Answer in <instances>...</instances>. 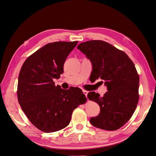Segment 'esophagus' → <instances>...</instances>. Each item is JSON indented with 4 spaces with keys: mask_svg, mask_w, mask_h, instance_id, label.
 <instances>
[{
    "mask_svg": "<svg viewBox=\"0 0 156 156\" xmlns=\"http://www.w3.org/2000/svg\"><path fill=\"white\" fill-rule=\"evenodd\" d=\"M88 93H89V92L87 91V90H83V94H84L86 97H87Z\"/></svg>",
    "mask_w": 156,
    "mask_h": 156,
    "instance_id": "34e87169",
    "label": "esophagus"
}]
</instances>
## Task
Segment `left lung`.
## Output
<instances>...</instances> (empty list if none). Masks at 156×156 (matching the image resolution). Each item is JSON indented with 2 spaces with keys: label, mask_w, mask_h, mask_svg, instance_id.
<instances>
[{
  "label": "left lung",
  "mask_w": 156,
  "mask_h": 156,
  "mask_svg": "<svg viewBox=\"0 0 156 156\" xmlns=\"http://www.w3.org/2000/svg\"><path fill=\"white\" fill-rule=\"evenodd\" d=\"M77 49L90 60L94 81L101 79L108 90L102 97L95 92L88 93L89 100L100 107L90 123L103 130L119 129L130 119L139 101L140 78L134 63L123 51L102 40L82 42Z\"/></svg>",
  "instance_id": "left-lung-1"
}]
</instances>
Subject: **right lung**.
Returning a JSON list of instances; mask_svg holds the SVG:
<instances>
[{
  "label": "right lung",
  "instance_id": "right-lung-1",
  "mask_svg": "<svg viewBox=\"0 0 156 156\" xmlns=\"http://www.w3.org/2000/svg\"><path fill=\"white\" fill-rule=\"evenodd\" d=\"M78 41L55 42L39 49L26 60L19 75L17 97L31 123L46 133L69 124L74 108L86 101L80 88L65 90L55 86L63 64Z\"/></svg>",
  "mask_w": 156,
  "mask_h": 156
}]
</instances>
